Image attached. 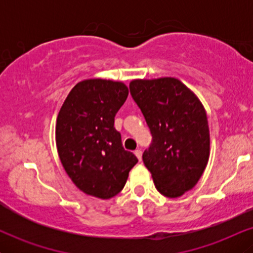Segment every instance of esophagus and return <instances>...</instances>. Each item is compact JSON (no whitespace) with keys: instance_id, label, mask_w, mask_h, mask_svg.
<instances>
[{"instance_id":"obj_1","label":"esophagus","mask_w":253,"mask_h":253,"mask_svg":"<svg viewBox=\"0 0 253 253\" xmlns=\"http://www.w3.org/2000/svg\"><path fill=\"white\" fill-rule=\"evenodd\" d=\"M134 155L136 156V158H138L139 161H141V155H143V152H141V150H135V151H134Z\"/></svg>"}]
</instances>
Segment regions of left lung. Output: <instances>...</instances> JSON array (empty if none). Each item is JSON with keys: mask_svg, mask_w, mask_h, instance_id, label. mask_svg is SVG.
Masks as SVG:
<instances>
[{"mask_svg": "<svg viewBox=\"0 0 253 253\" xmlns=\"http://www.w3.org/2000/svg\"><path fill=\"white\" fill-rule=\"evenodd\" d=\"M129 91L152 135L143 153L145 167L162 195L182 196L195 187L210 158L206 110L176 78L135 80Z\"/></svg>", "mask_w": 253, "mask_h": 253, "instance_id": "8db88e82", "label": "left lung"}]
</instances>
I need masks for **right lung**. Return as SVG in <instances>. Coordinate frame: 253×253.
<instances>
[{"label":"right lung","instance_id":"obj_1","mask_svg":"<svg viewBox=\"0 0 253 253\" xmlns=\"http://www.w3.org/2000/svg\"><path fill=\"white\" fill-rule=\"evenodd\" d=\"M128 96L124 83H77L57 118L56 143L66 173L83 193L110 199L125 187L138 158L123 146L114 118Z\"/></svg>","mask_w":253,"mask_h":253}]
</instances>
